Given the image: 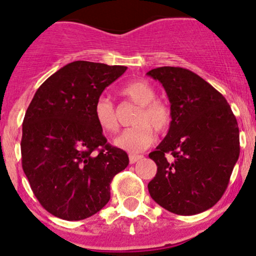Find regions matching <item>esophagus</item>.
I'll use <instances>...</instances> for the list:
<instances>
[{
    "label": "esophagus",
    "mask_w": 256,
    "mask_h": 256,
    "mask_svg": "<svg viewBox=\"0 0 256 256\" xmlns=\"http://www.w3.org/2000/svg\"><path fill=\"white\" fill-rule=\"evenodd\" d=\"M141 158H143L142 156H136V154H130V162L131 164H134L137 160H140Z\"/></svg>",
    "instance_id": "obj_1"
}]
</instances>
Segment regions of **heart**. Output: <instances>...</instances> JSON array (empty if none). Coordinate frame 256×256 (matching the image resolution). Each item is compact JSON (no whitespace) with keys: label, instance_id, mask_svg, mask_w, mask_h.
<instances>
[{"label":"heart","instance_id":"obj_1","mask_svg":"<svg viewBox=\"0 0 256 256\" xmlns=\"http://www.w3.org/2000/svg\"><path fill=\"white\" fill-rule=\"evenodd\" d=\"M122 96L140 106L132 128H125L114 140V144L128 153H140L150 146L154 140V130L164 132L170 126L172 114L168 103L156 100V90L144 80H134L120 88ZM94 119L104 132L116 131L118 120L115 108L110 100L100 97L94 104Z\"/></svg>","mask_w":256,"mask_h":256}]
</instances>
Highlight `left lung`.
<instances>
[{
  "label": "left lung",
  "instance_id": "obj_1",
  "mask_svg": "<svg viewBox=\"0 0 256 256\" xmlns=\"http://www.w3.org/2000/svg\"><path fill=\"white\" fill-rule=\"evenodd\" d=\"M147 75L164 87L172 114L166 136L150 153L158 166L150 194L174 214L206 212L222 196L240 156L237 120L226 98L190 70L160 66Z\"/></svg>",
  "mask_w": 256,
  "mask_h": 256
}]
</instances>
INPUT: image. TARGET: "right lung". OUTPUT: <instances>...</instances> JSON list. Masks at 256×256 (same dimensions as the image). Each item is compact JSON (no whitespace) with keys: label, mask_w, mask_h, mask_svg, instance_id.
I'll return each instance as SVG.
<instances>
[{"label":"right lung","mask_w":256,"mask_h":256,"mask_svg":"<svg viewBox=\"0 0 256 256\" xmlns=\"http://www.w3.org/2000/svg\"><path fill=\"white\" fill-rule=\"evenodd\" d=\"M126 69L66 64L38 87L25 113L23 170L41 206L57 218L78 221L100 212L110 199L112 180L128 165L126 152L106 143L94 113Z\"/></svg>","instance_id":"add662e5"}]
</instances>
